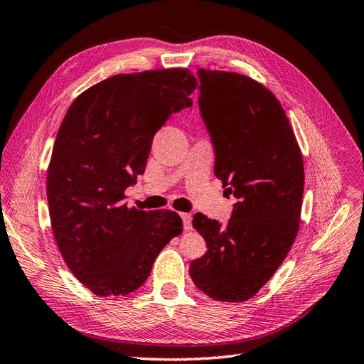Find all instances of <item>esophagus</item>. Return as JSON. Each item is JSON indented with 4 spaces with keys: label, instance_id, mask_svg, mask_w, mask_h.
<instances>
[{
    "label": "esophagus",
    "instance_id": "obj_1",
    "mask_svg": "<svg viewBox=\"0 0 364 364\" xmlns=\"http://www.w3.org/2000/svg\"><path fill=\"white\" fill-rule=\"evenodd\" d=\"M181 218L183 220V230H191V215H188V213H182Z\"/></svg>",
    "mask_w": 364,
    "mask_h": 364
}]
</instances>
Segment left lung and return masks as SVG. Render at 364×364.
<instances>
[{
  "instance_id": "8db88e82",
  "label": "left lung",
  "mask_w": 364,
  "mask_h": 364,
  "mask_svg": "<svg viewBox=\"0 0 364 364\" xmlns=\"http://www.w3.org/2000/svg\"><path fill=\"white\" fill-rule=\"evenodd\" d=\"M199 111L215 149V176L237 202L223 225L202 213L194 230L207 253L190 277L216 301L258 294L294 244L304 193V165L287 115L267 87L220 70H198Z\"/></svg>"
}]
</instances>
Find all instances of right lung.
Here are the masks:
<instances>
[{"label": "right lung", "instance_id": "add662e5", "mask_svg": "<svg viewBox=\"0 0 364 364\" xmlns=\"http://www.w3.org/2000/svg\"><path fill=\"white\" fill-rule=\"evenodd\" d=\"M196 86L185 69L114 75L80 94L61 122L48 171L50 223L69 270L95 295L137 290L182 233L177 213L129 210L123 199L145 173L156 132L190 108Z\"/></svg>", "mask_w": 364, "mask_h": 364}]
</instances>
